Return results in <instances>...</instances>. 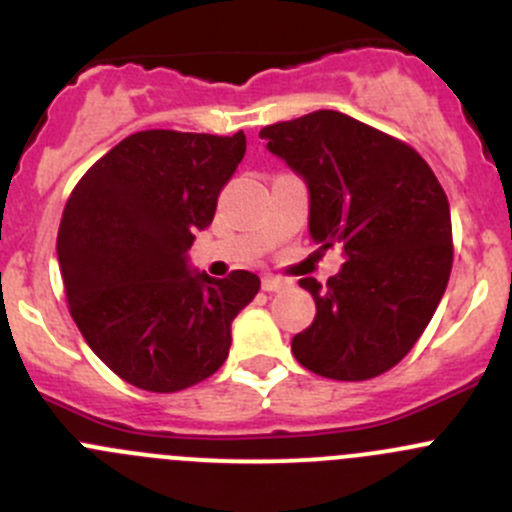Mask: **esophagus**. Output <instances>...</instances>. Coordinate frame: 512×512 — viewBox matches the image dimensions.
Here are the masks:
<instances>
[{"label": "esophagus", "mask_w": 512, "mask_h": 512, "mask_svg": "<svg viewBox=\"0 0 512 512\" xmlns=\"http://www.w3.org/2000/svg\"><path fill=\"white\" fill-rule=\"evenodd\" d=\"M285 287H289V280H285V277H275V275L262 277V289H265V292H280V289Z\"/></svg>", "instance_id": "34e87169"}]
</instances>
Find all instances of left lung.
<instances>
[{
	"label": "left lung",
	"mask_w": 512,
	"mask_h": 512,
	"mask_svg": "<svg viewBox=\"0 0 512 512\" xmlns=\"http://www.w3.org/2000/svg\"><path fill=\"white\" fill-rule=\"evenodd\" d=\"M260 138L307 183L312 240L347 257L324 287L299 280L317 317L292 339L294 359L327 379H374L411 352L446 292V193L414 148L347 113H307Z\"/></svg>",
	"instance_id": "1"
}]
</instances>
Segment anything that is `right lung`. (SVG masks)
Masks as SVG:
<instances>
[{"instance_id":"1","label":"right lung","mask_w":512,"mask_h":512,"mask_svg":"<svg viewBox=\"0 0 512 512\" xmlns=\"http://www.w3.org/2000/svg\"><path fill=\"white\" fill-rule=\"evenodd\" d=\"M245 143L242 131L133 133L66 200L56 255L69 312L98 359L138 389L173 394L213 376L232 319L260 292L247 270L215 280L188 265Z\"/></svg>"}]
</instances>
